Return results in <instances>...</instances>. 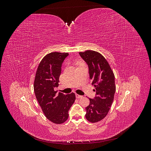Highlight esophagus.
<instances>
[{"label": "esophagus", "instance_id": "esophagus-1", "mask_svg": "<svg viewBox=\"0 0 151 151\" xmlns=\"http://www.w3.org/2000/svg\"><path fill=\"white\" fill-rule=\"evenodd\" d=\"M76 98H78V99L83 98V96H81V95H79L77 94H76Z\"/></svg>", "mask_w": 151, "mask_h": 151}]
</instances>
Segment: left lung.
Returning a JSON list of instances; mask_svg holds the SVG:
<instances>
[{"instance_id": "8db88e82", "label": "left lung", "mask_w": 151, "mask_h": 151, "mask_svg": "<svg viewBox=\"0 0 151 151\" xmlns=\"http://www.w3.org/2000/svg\"><path fill=\"white\" fill-rule=\"evenodd\" d=\"M79 55L88 66L91 84L96 92L95 97L89 98V106L86 108V118L90 122H98L107 115L113 101L116 91L115 76L101 54L87 50L79 52Z\"/></svg>"}]
</instances>
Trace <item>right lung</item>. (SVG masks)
Masks as SVG:
<instances>
[{
  "label": "right lung",
  "instance_id": "obj_1",
  "mask_svg": "<svg viewBox=\"0 0 151 151\" xmlns=\"http://www.w3.org/2000/svg\"><path fill=\"white\" fill-rule=\"evenodd\" d=\"M68 53H48L40 62L34 82V91L37 101L48 119L56 124L65 122L68 110L76 100L74 93L63 94L54 91L58 87L62 65Z\"/></svg>",
  "mask_w": 151,
  "mask_h": 151
}]
</instances>
